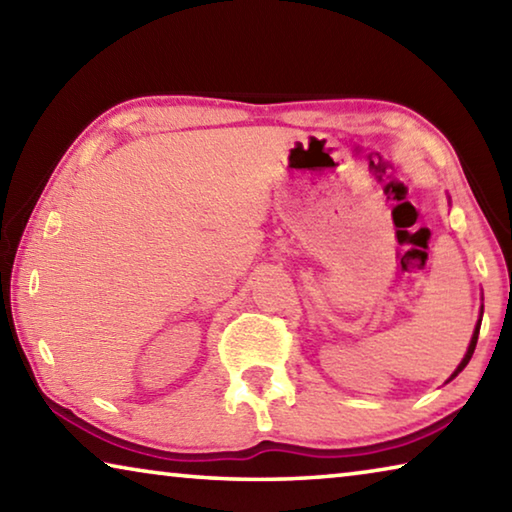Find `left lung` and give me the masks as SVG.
Listing matches in <instances>:
<instances>
[{
  "label": "left lung",
  "mask_w": 512,
  "mask_h": 512,
  "mask_svg": "<svg viewBox=\"0 0 512 512\" xmlns=\"http://www.w3.org/2000/svg\"><path fill=\"white\" fill-rule=\"evenodd\" d=\"M481 318H483V305H481V316H479V320H476V325H474V334H472V341H470V345H467V352H465V357H463V361L458 363L456 366V370L452 372V377H449L447 381H452L458 372H463V368L467 366V363H470V359H472V354H474V348H476V341H479V329H481Z\"/></svg>",
  "instance_id": "left-lung-1"
}]
</instances>
